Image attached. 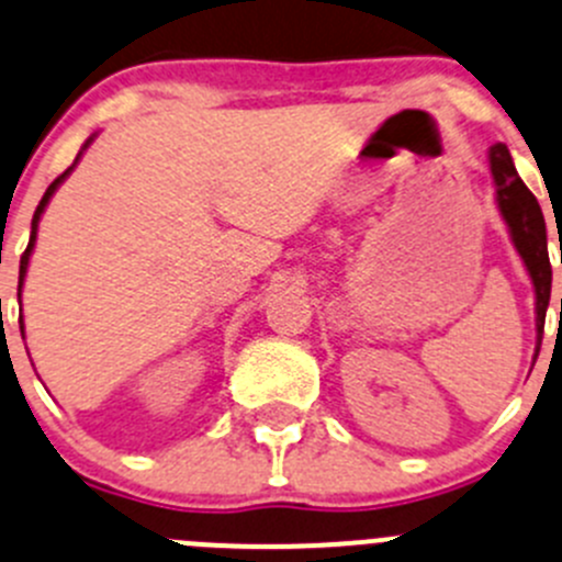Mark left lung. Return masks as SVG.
<instances>
[{
    "label": "left lung",
    "instance_id": "left-lung-1",
    "mask_svg": "<svg viewBox=\"0 0 562 562\" xmlns=\"http://www.w3.org/2000/svg\"><path fill=\"white\" fill-rule=\"evenodd\" d=\"M488 165H492L494 187H497V205L514 238L516 252L525 260L530 271L532 288H536V329L538 342L543 335V321H547L549 293H552V266H549L547 249V222H543L541 205L536 194L521 183L516 172L514 159L503 143L488 150ZM538 357V351H536Z\"/></svg>",
    "mask_w": 562,
    "mask_h": 562
}]
</instances>
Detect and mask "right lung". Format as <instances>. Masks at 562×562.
<instances>
[{"mask_svg": "<svg viewBox=\"0 0 562 562\" xmlns=\"http://www.w3.org/2000/svg\"><path fill=\"white\" fill-rule=\"evenodd\" d=\"M87 145H90V139H87ZM85 145V148H87ZM76 161H79V156H76ZM76 161H74V167H76ZM74 167H68V170L63 172V176H57L52 181V187L46 189V194H43V200L41 203H37V209H35V216H32V236H30V244H26V249H24V255H21V269H19V291H21V285H24V277H26V266H30V255H32V247H35V238H37V222H41V214H43V209H46L48 205V200H52V194L57 192V187L59 183L65 181V178H68V172L74 170ZM24 331V329H21Z\"/></svg>", "mask_w": 562, "mask_h": 562, "instance_id": "obj_1", "label": "right lung"}]
</instances>
